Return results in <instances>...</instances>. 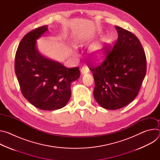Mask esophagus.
I'll use <instances>...</instances> for the list:
<instances>
[{"instance_id":"obj_1","label":"esophagus","mask_w":160,"mask_h":160,"mask_svg":"<svg viewBox=\"0 0 160 160\" xmlns=\"http://www.w3.org/2000/svg\"><path fill=\"white\" fill-rule=\"evenodd\" d=\"M81 73L83 75V74H86L87 73H88V68L87 67H82V68H81Z\"/></svg>"}]
</instances>
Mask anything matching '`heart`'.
<instances>
[{
  "mask_svg": "<svg viewBox=\"0 0 160 160\" xmlns=\"http://www.w3.org/2000/svg\"><path fill=\"white\" fill-rule=\"evenodd\" d=\"M92 52H93L94 55L96 57H98V58L101 57L103 54V50H102V45H101L99 44L95 45L92 48Z\"/></svg>",
  "mask_w": 160,
  "mask_h": 160,
  "instance_id": "1",
  "label": "heart"
}]
</instances>
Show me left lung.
<instances>
[{"mask_svg":"<svg viewBox=\"0 0 160 160\" xmlns=\"http://www.w3.org/2000/svg\"><path fill=\"white\" fill-rule=\"evenodd\" d=\"M118 36L113 47L102 49L104 59L99 64L87 61L95 82L94 96L107 109H118L138 96L146 73V57L133 33L115 26Z\"/></svg>","mask_w":160,"mask_h":160,"instance_id":"1","label":"left lung"}]
</instances>
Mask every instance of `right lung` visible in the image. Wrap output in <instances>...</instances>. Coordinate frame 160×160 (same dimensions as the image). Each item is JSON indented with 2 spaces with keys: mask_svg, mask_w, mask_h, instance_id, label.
<instances>
[{
  "mask_svg": "<svg viewBox=\"0 0 160 160\" xmlns=\"http://www.w3.org/2000/svg\"><path fill=\"white\" fill-rule=\"evenodd\" d=\"M48 26L35 28L22 38L15 55L14 70L23 96L34 106L52 111L63 108L71 98L70 85L80 75L78 67L68 68L42 56L36 40Z\"/></svg>",
  "mask_w": 160,
  "mask_h": 160,
  "instance_id": "add662e5",
  "label": "right lung"
}]
</instances>
